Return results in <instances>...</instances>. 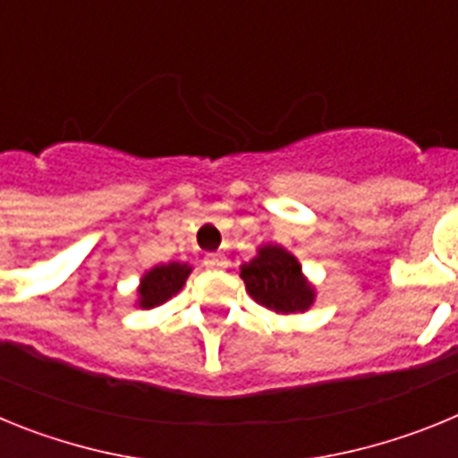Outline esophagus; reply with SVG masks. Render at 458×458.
<instances>
[{
    "instance_id": "34e87169",
    "label": "esophagus",
    "mask_w": 458,
    "mask_h": 458,
    "mask_svg": "<svg viewBox=\"0 0 458 458\" xmlns=\"http://www.w3.org/2000/svg\"><path fill=\"white\" fill-rule=\"evenodd\" d=\"M226 264H229V261H226V257L225 254H217V252H210V254H206L204 257V266L206 268H226Z\"/></svg>"
}]
</instances>
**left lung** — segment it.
<instances>
[{"label": "left lung", "mask_w": 458, "mask_h": 458, "mask_svg": "<svg viewBox=\"0 0 458 458\" xmlns=\"http://www.w3.org/2000/svg\"><path fill=\"white\" fill-rule=\"evenodd\" d=\"M241 277L254 301L273 311H305L314 301V289L302 277L301 264L277 245L259 250V257L242 264Z\"/></svg>", "instance_id": "left-lung-1"}]
</instances>
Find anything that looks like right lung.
I'll return each mask as SVG.
<instances>
[{
	"label": "right lung",
	"mask_w": 458,
	"mask_h": 458,
	"mask_svg": "<svg viewBox=\"0 0 458 458\" xmlns=\"http://www.w3.org/2000/svg\"><path fill=\"white\" fill-rule=\"evenodd\" d=\"M190 268L185 264H167L156 266L151 273L144 275L140 286V305L141 307H157L169 301L172 295L181 291V286L188 279Z\"/></svg>",
	"instance_id": "obj_1"
}]
</instances>
